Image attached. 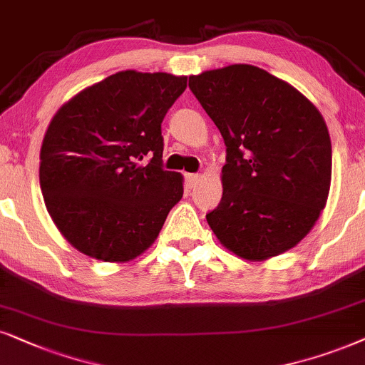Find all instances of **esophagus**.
<instances>
[{"mask_svg": "<svg viewBox=\"0 0 365 365\" xmlns=\"http://www.w3.org/2000/svg\"><path fill=\"white\" fill-rule=\"evenodd\" d=\"M185 180H187V185L190 187V188H193L197 185L198 182H200V175H197V173H187L185 175Z\"/></svg>", "mask_w": 365, "mask_h": 365, "instance_id": "esophagus-1", "label": "esophagus"}]
</instances>
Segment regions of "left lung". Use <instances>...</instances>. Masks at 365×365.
<instances>
[{"label": "left lung", "instance_id": "1", "mask_svg": "<svg viewBox=\"0 0 365 365\" xmlns=\"http://www.w3.org/2000/svg\"><path fill=\"white\" fill-rule=\"evenodd\" d=\"M227 147L222 200L207 213L218 242L250 262L294 249L320 217L332 147L312 101L259 66L228 65L188 78Z\"/></svg>", "mask_w": 365, "mask_h": 365}]
</instances>
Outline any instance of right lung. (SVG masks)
Instances as JSON below:
<instances>
[{
  "label": "right lung",
  "instance_id": "obj_1",
  "mask_svg": "<svg viewBox=\"0 0 365 365\" xmlns=\"http://www.w3.org/2000/svg\"><path fill=\"white\" fill-rule=\"evenodd\" d=\"M185 88L187 76L118 71L51 118L40 152L41 193L78 252L130 262L157 240L183 195L182 175L162 168V121Z\"/></svg>",
  "mask_w": 365,
  "mask_h": 365
}]
</instances>
